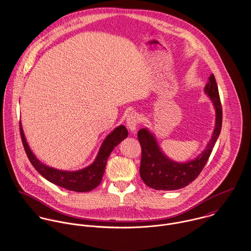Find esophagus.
<instances>
[{
    "label": "esophagus",
    "mask_w": 251,
    "mask_h": 251,
    "mask_svg": "<svg viewBox=\"0 0 251 251\" xmlns=\"http://www.w3.org/2000/svg\"><path fill=\"white\" fill-rule=\"evenodd\" d=\"M139 124V116L135 112H131L127 116V127L132 133H136Z\"/></svg>",
    "instance_id": "esophagus-1"
}]
</instances>
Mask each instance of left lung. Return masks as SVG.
Segmentation results:
<instances>
[{
	"label": "left lung",
	"instance_id": "obj_1",
	"mask_svg": "<svg viewBox=\"0 0 251 251\" xmlns=\"http://www.w3.org/2000/svg\"><path fill=\"white\" fill-rule=\"evenodd\" d=\"M204 92L213 103L216 112V123L212 138L207 146L194 160L183 163L173 161L162 151L155 135L147 128H142L138 132V139L141 146L139 174L146 186L158 191L179 190L195 181L205 167L221 134L223 124L222 104L214 74L209 77Z\"/></svg>",
	"mask_w": 251,
	"mask_h": 251
}]
</instances>
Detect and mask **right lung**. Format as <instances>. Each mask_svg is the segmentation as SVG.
<instances>
[{
	"instance_id": "1",
	"label": "right lung",
	"mask_w": 251,
	"mask_h": 251,
	"mask_svg": "<svg viewBox=\"0 0 251 251\" xmlns=\"http://www.w3.org/2000/svg\"><path fill=\"white\" fill-rule=\"evenodd\" d=\"M20 133L25 151L33 167L49 182L68 191L78 193L90 192L101 183L105 172L107 160L112 150L123 139L128 137V130L125 126L120 125L116 127L104 139L99 152L91 165L76 171H66L56 169L54 167H48L42 164L30 150L23 132L22 124H20Z\"/></svg>"
}]
</instances>
